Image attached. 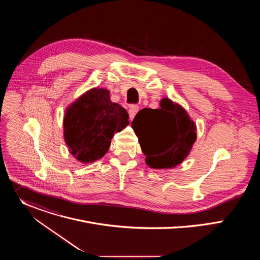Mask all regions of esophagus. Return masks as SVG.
<instances>
[{
	"instance_id": "1",
	"label": "esophagus",
	"mask_w": 260,
	"mask_h": 260,
	"mask_svg": "<svg viewBox=\"0 0 260 260\" xmlns=\"http://www.w3.org/2000/svg\"><path fill=\"white\" fill-rule=\"evenodd\" d=\"M138 111H139V107L138 106H132L131 108H129V110H128V115H129V119L131 120H133L134 119V117L136 116V114L138 113Z\"/></svg>"
}]
</instances>
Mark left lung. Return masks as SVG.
<instances>
[{"label":"left lung","mask_w":260,"mask_h":260,"mask_svg":"<svg viewBox=\"0 0 260 260\" xmlns=\"http://www.w3.org/2000/svg\"><path fill=\"white\" fill-rule=\"evenodd\" d=\"M146 164L153 169H172L186 158L197 140V125L183 107L170 99L159 109L145 108L132 122Z\"/></svg>","instance_id":"left-lung-1"}]
</instances>
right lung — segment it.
I'll list each match as a JSON object with an SVG mask.
<instances>
[{
    "instance_id": "add662e5",
    "label": "right lung",
    "mask_w": 260,
    "mask_h": 260,
    "mask_svg": "<svg viewBox=\"0 0 260 260\" xmlns=\"http://www.w3.org/2000/svg\"><path fill=\"white\" fill-rule=\"evenodd\" d=\"M128 123L126 110L110 101L109 90L92 88L66 110L64 142L78 161L93 162L108 152L114 133Z\"/></svg>"
}]
</instances>
